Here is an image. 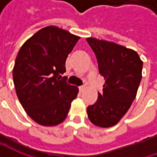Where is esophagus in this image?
Returning a JSON list of instances; mask_svg holds the SVG:
<instances>
[{
    "label": "esophagus",
    "instance_id": "esophagus-1",
    "mask_svg": "<svg viewBox=\"0 0 157 157\" xmlns=\"http://www.w3.org/2000/svg\"><path fill=\"white\" fill-rule=\"evenodd\" d=\"M85 89H86V86H85V85H83V86H79V91H80V92H83Z\"/></svg>",
    "mask_w": 157,
    "mask_h": 157
}]
</instances>
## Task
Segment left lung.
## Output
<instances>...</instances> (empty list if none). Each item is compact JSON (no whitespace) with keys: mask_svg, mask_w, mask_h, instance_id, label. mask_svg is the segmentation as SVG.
I'll return each mask as SVG.
<instances>
[{"mask_svg":"<svg viewBox=\"0 0 157 157\" xmlns=\"http://www.w3.org/2000/svg\"><path fill=\"white\" fill-rule=\"evenodd\" d=\"M94 51L99 71L104 77L103 94L87 107L89 120L101 128L113 127L121 121L136 99L142 80L143 63L133 50L96 38H86Z\"/></svg>","mask_w":157,"mask_h":157,"instance_id":"1","label":"left lung"}]
</instances>
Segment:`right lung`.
<instances>
[{"instance_id":"obj_1","label":"right lung","mask_w":157,"mask_h":157,"mask_svg":"<svg viewBox=\"0 0 157 157\" xmlns=\"http://www.w3.org/2000/svg\"><path fill=\"white\" fill-rule=\"evenodd\" d=\"M79 36L48 26L28 39L13 69L16 95L27 114L43 126L63 122L78 88L66 82L65 61Z\"/></svg>"}]
</instances>
